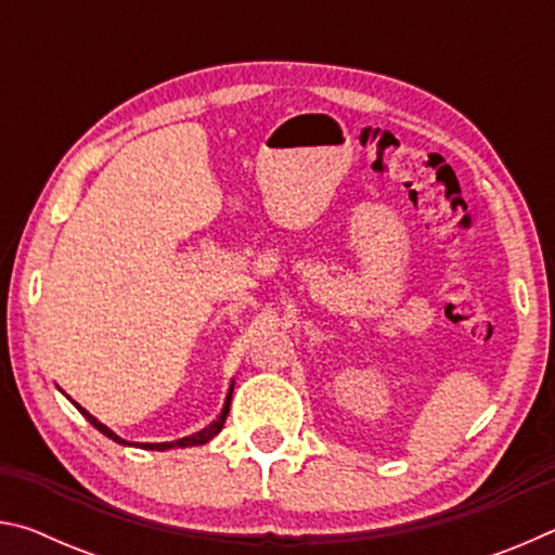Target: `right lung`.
<instances>
[{
	"instance_id": "obj_1",
	"label": "right lung",
	"mask_w": 555,
	"mask_h": 555,
	"mask_svg": "<svg viewBox=\"0 0 555 555\" xmlns=\"http://www.w3.org/2000/svg\"><path fill=\"white\" fill-rule=\"evenodd\" d=\"M232 389L234 387H230V393H228V399H224V406H222V411H220V416H218V421H212V424L208 426V428H203V430H198V434H193V436H188V438H181V440H171V443H131V440H125L121 436H117L115 430L112 428H107L105 424H102V421H98L95 416H92L90 411H86L80 406V403H75V406H78V411L82 413V416H86L92 426H95L102 436H107V438H112L115 440V443H119V446H139V448H144V450H171V448H193V446H205L208 443V440H212L215 436L220 434L222 430V426H224V418H228V413H230V403H232Z\"/></svg>"
}]
</instances>
